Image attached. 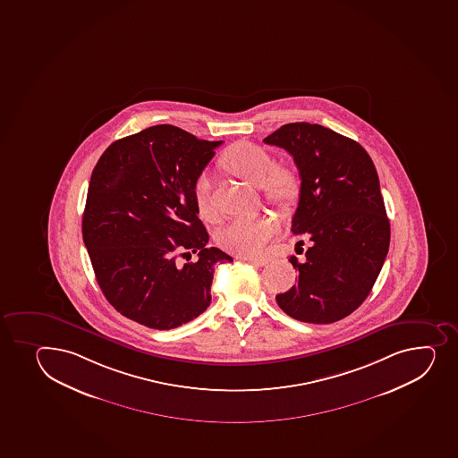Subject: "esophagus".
<instances>
[{
  "label": "esophagus",
  "mask_w": 458,
  "mask_h": 458,
  "mask_svg": "<svg viewBox=\"0 0 458 458\" xmlns=\"http://www.w3.org/2000/svg\"><path fill=\"white\" fill-rule=\"evenodd\" d=\"M243 259L250 261L252 265L259 266V267H263V266L267 265L270 261V259H267V257H255V259H252V257H245Z\"/></svg>",
  "instance_id": "esophagus-1"
}]
</instances>
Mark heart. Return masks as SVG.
<instances>
[{"mask_svg": "<svg viewBox=\"0 0 458 458\" xmlns=\"http://www.w3.org/2000/svg\"><path fill=\"white\" fill-rule=\"evenodd\" d=\"M224 165L254 186H263L266 197L278 204L292 203L299 193V177L285 166H276L274 156L263 147L239 142L224 155ZM213 180L203 171L193 183V201L199 216L212 221L216 216L213 206ZM278 221L270 216H239L228 222L219 233V243L234 254L252 257L265 250L278 233Z\"/></svg>", "mask_w": 458, "mask_h": 458, "instance_id": "b5f03b06", "label": "heart"}]
</instances>
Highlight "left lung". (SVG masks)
<instances>
[{
  "instance_id": "1",
  "label": "left lung",
  "mask_w": 458,
  "mask_h": 458,
  "mask_svg": "<svg viewBox=\"0 0 458 458\" xmlns=\"http://www.w3.org/2000/svg\"><path fill=\"white\" fill-rule=\"evenodd\" d=\"M263 141L293 156L301 193L292 233L311 242L303 263L290 259L297 284L276 302L305 323L341 320L367 299L389 250L376 166L359 142L320 124L288 123Z\"/></svg>"
}]
</instances>
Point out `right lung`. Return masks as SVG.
I'll use <instances>...</instances> for the list:
<instances>
[{
  "label": "right lung",
  "mask_w": 458,
  "mask_h": 458,
  "mask_svg": "<svg viewBox=\"0 0 458 458\" xmlns=\"http://www.w3.org/2000/svg\"><path fill=\"white\" fill-rule=\"evenodd\" d=\"M222 141L157 124L114 141L91 173L82 237L106 301L122 316L168 330L212 301L216 263L233 261L199 221L193 183ZM199 259L180 266L179 256Z\"/></svg>",
  "instance_id": "add662e5"
}]
</instances>
